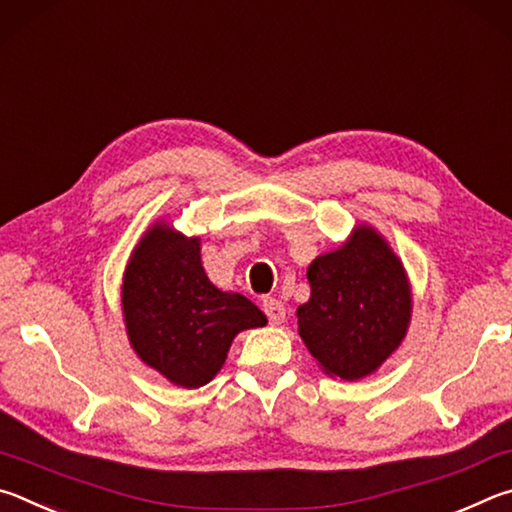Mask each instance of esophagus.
<instances>
[{
  "mask_svg": "<svg viewBox=\"0 0 512 512\" xmlns=\"http://www.w3.org/2000/svg\"><path fill=\"white\" fill-rule=\"evenodd\" d=\"M263 312L267 315V319L272 321V324H283L285 321V306L274 297H265L263 299Z\"/></svg>",
  "mask_w": 512,
  "mask_h": 512,
  "instance_id": "esophagus-1",
  "label": "esophagus"
}]
</instances>
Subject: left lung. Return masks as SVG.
<instances>
[{"instance_id": "1", "label": "left lung", "mask_w": 512, "mask_h": 512, "mask_svg": "<svg viewBox=\"0 0 512 512\" xmlns=\"http://www.w3.org/2000/svg\"><path fill=\"white\" fill-rule=\"evenodd\" d=\"M310 301L297 310L299 335L328 375L360 380L400 346L411 294L398 256L369 227L308 267Z\"/></svg>"}]
</instances>
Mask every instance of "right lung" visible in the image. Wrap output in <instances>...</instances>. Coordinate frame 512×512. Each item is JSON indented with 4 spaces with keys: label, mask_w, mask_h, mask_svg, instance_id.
Instances as JSON below:
<instances>
[{
    "label": "right lung",
    "mask_w": 512,
    "mask_h": 512,
    "mask_svg": "<svg viewBox=\"0 0 512 512\" xmlns=\"http://www.w3.org/2000/svg\"><path fill=\"white\" fill-rule=\"evenodd\" d=\"M123 315L141 360L186 389L202 387L222 369L240 330L267 324L249 299L209 281L200 240L164 224L134 249L123 281Z\"/></svg>",
    "instance_id": "obj_1"
}]
</instances>
